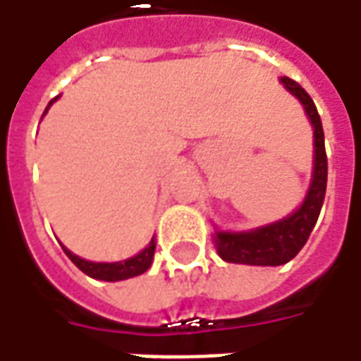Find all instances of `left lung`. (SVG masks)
I'll return each instance as SVG.
<instances>
[{
	"mask_svg": "<svg viewBox=\"0 0 361 361\" xmlns=\"http://www.w3.org/2000/svg\"><path fill=\"white\" fill-rule=\"evenodd\" d=\"M280 83L302 103L314 127V169L312 183L304 202L286 219L266 224L248 232H214V244L219 256L232 264L280 266L290 262L302 250L310 236L316 220L320 216L326 183H328V159L324 147V129L320 115L312 97L290 77H282Z\"/></svg>",
	"mask_w": 361,
	"mask_h": 361,
	"instance_id": "left-lung-1",
	"label": "left lung"
}]
</instances>
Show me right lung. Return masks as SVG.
<instances>
[{"label": "right lung", "mask_w": 361, "mask_h": 361, "mask_svg": "<svg viewBox=\"0 0 361 361\" xmlns=\"http://www.w3.org/2000/svg\"><path fill=\"white\" fill-rule=\"evenodd\" d=\"M55 101V99H53ZM53 101H49V105L47 109L53 105ZM47 109H45V113H47ZM154 238H152L149 246L141 250L139 254H135L133 258H127V260H123V262H89V260H83V258H79V256H75L71 250H67L65 246H63V250L65 254L71 258V262H73L81 272H85L87 276L97 278V280H105V282H118V280H127V278L133 276H139L142 272H147L149 268H151L152 262V256H154Z\"/></svg>", "instance_id": "1"}]
</instances>
